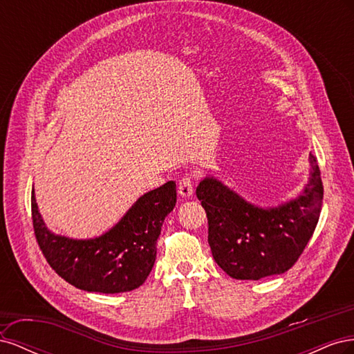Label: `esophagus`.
I'll list each match as a JSON object with an SVG mask.
<instances>
[{
  "instance_id": "esophagus-1",
  "label": "esophagus",
  "mask_w": 354,
  "mask_h": 354,
  "mask_svg": "<svg viewBox=\"0 0 354 354\" xmlns=\"http://www.w3.org/2000/svg\"><path fill=\"white\" fill-rule=\"evenodd\" d=\"M178 194L183 198H190L194 195V185H192V178L190 177H183L178 181Z\"/></svg>"
}]
</instances>
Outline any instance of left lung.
<instances>
[{"instance_id": "8db88e82", "label": "left lung", "mask_w": 354, "mask_h": 354, "mask_svg": "<svg viewBox=\"0 0 354 354\" xmlns=\"http://www.w3.org/2000/svg\"><path fill=\"white\" fill-rule=\"evenodd\" d=\"M310 178L295 199L261 208L246 202L214 177L203 178L196 196L208 218L214 260L233 279L259 281L282 274L303 254L319 221L324 186L310 153Z\"/></svg>"}]
</instances>
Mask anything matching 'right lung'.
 I'll list each match as a JSON object with an SVG mask.
<instances>
[{"label":"right lung","mask_w":354,"mask_h":354,"mask_svg":"<svg viewBox=\"0 0 354 354\" xmlns=\"http://www.w3.org/2000/svg\"><path fill=\"white\" fill-rule=\"evenodd\" d=\"M176 201V183L167 181L138 198L102 236L71 239L47 229L32 189V223L46 260L66 282L88 292H128L143 285L151 273L160 227Z\"/></svg>","instance_id":"1"}]
</instances>
